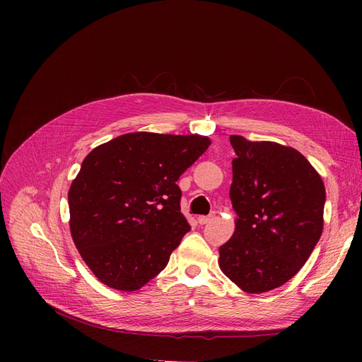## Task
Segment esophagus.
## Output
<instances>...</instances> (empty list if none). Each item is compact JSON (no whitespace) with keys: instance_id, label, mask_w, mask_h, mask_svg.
I'll use <instances>...</instances> for the list:
<instances>
[{"instance_id":"1","label":"esophagus","mask_w":362,"mask_h":362,"mask_svg":"<svg viewBox=\"0 0 362 362\" xmlns=\"http://www.w3.org/2000/svg\"><path fill=\"white\" fill-rule=\"evenodd\" d=\"M214 217H216V214H210V216H199V217H198V223H199L201 226L208 224V223H210L211 220H214Z\"/></svg>"}]
</instances>
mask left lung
I'll list each match as a JSON object with an SVG mask.
<instances>
[{"label":"left lung","mask_w":362,"mask_h":362,"mask_svg":"<svg viewBox=\"0 0 362 362\" xmlns=\"http://www.w3.org/2000/svg\"><path fill=\"white\" fill-rule=\"evenodd\" d=\"M230 199L238 214L233 236L221 245L218 264L248 293L291 280L322 233L326 189L299 151L276 142L230 135Z\"/></svg>","instance_id":"obj_1"}]
</instances>
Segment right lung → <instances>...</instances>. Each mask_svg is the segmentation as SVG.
<instances>
[{
	"instance_id": "add662e5",
	"label": "right lung",
	"mask_w": 362,
	"mask_h": 362,
	"mask_svg": "<svg viewBox=\"0 0 362 362\" xmlns=\"http://www.w3.org/2000/svg\"><path fill=\"white\" fill-rule=\"evenodd\" d=\"M201 135L135 132L93 148L69 189L70 232L108 288L138 291L191 230L179 177L206 151Z\"/></svg>"
}]
</instances>
